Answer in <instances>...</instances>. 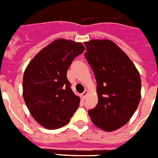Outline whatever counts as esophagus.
<instances>
[{"label":"esophagus","instance_id":"esophagus-1","mask_svg":"<svg viewBox=\"0 0 158 158\" xmlns=\"http://www.w3.org/2000/svg\"><path fill=\"white\" fill-rule=\"evenodd\" d=\"M87 95H88V91H87V90H85V92H84V93L81 94L82 99H83V100H85V99L86 98Z\"/></svg>","mask_w":158,"mask_h":158}]
</instances>
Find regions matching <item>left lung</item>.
Segmentation results:
<instances>
[{"instance_id":"1","label":"left lung","mask_w":158,"mask_h":158,"mask_svg":"<svg viewBox=\"0 0 158 158\" xmlns=\"http://www.w3.org/2000/svg\"><path fill=\"white\" fill-rule=\"evenodd\" d=\"M86 59L95 74L98 103L89 111L92 122L105 131H116L131 119L141 99L139 72L129 57L109 40L85 43Z\"/></svg>"}]
</instances>
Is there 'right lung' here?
Here are the masks:
<instances>
[{
	"label": "right lung",
	"mask_w": 158,
	"mask_h": 158,
	"mask_svg": "<svg viewBox=\"0 0 158 158\" xmlns=\"http://www.w3.org/2000/svg\"><path fill=\"white\" fill-rule=\"evenodd\" d=\"M85 47L58 39L42 49L29 62L23 77V96L35 120L50 130L65 126L79 107L80 97L73 93L67 70Z\"/></svg>",
	"instance_id": "add662e5"
}]
</instances>
